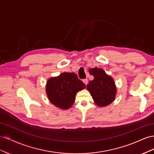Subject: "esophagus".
Listing matches in <instances>:
<instances>
[{
  "label": "esophagus",
  "instance_id": "esophagus-1",
  "mask_svg": "<svg viewBox=\"0 0 154 154\" xmlns=\"http://www.w3.org/2000/svg\"><path fill=\"white\" fill-rule=\"evenodd\" d=\"M83 82L84 83L85 85H87V83H88V80H87V79H83Z\"/></svg>",
  "mask_w": 154,
  "mask_h": 154
}]
</instances>
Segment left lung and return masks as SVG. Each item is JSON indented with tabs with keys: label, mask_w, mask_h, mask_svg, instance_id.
Listing matches in <instances>:
<instances>
[{
	"label": "left lung",
	"mask_w": 154,
	"mask_h": 154,
	"mask_svg": "<svg viewBox=\"0 0 154 154\" xmlns=\"http://www.w3.org/2000/svg\"><path fill=\"white\" fill-rule=\"evenodd\" d=\"M89 73L94 76V80L87 85L93 100L97 105L104 106L110 104L115 100L116 87L113 78L107 75L99 68L89 70Z\"/></svg>",
	"instance_id": "1"
}]
</instances>
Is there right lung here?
<instances>
[{
  "mask_svg": "<svg viewBox=\"0 0 154 154\" xmlns=\"http://www.w3.org/2000/svg\"><path fill=\"white\" fill-rule=\"evenodd\" d=\"M85 87L75 73L63 72L48 81L46 93L51 103L64 110L72 105L77 92Z\"/></svg>",
  "mask_w": 154,
  "mask_h": 154,
  "instance_id": "obj_1",
  "label": "right lung"
}]
</instances>
